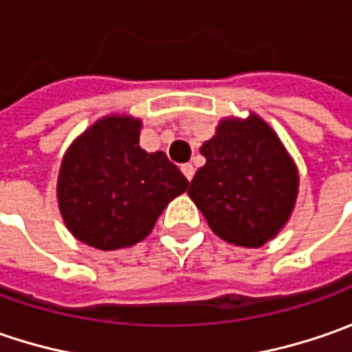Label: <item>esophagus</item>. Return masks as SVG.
<instances>
[{
  "mask_svg": "<svg viewBox=\"0 0 352 352\" xmlns=\"http://www.w3.org/2000/svg\"><path fill=\"white\" fill-rule=\"evenodd\" d=\"M194 172H196V168H194L192 164H182V174L188 178V180H192V178H194Z\"/></svg>",
  "mask_w": 352,
  "mask_h": 352,
  "instance_id": "obj_1",
  "label": "esophagus"
}]
</instances>
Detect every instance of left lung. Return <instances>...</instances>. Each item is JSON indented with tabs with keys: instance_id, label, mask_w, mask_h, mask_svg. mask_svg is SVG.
<instances>
[{
	"instance_id": "8db88e82",
	"label": "left lung",
	"mask_w": 352,
	"mask_h": 352,
	"mask_svg": "<svg viewBox=\"0 0 352 352\" xmlns=\"http://www.w3.org/2000/svg\"><path fill=\"white\" fill-rule=\"evenodd\" d=\"M206 164L188 196L223 241L258 249L288 223L300 174L276 131L263 117H225L201 144Z\"/></svg>"
}]
</instances>
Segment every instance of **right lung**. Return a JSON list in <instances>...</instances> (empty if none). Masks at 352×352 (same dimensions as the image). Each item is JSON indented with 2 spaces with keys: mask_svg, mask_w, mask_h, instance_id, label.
Returning <instances> with one entry per match:
<instances>
[{
  "mask_svg": "<svg viewBox=\"0 0 352 352\" xmlns=\"http://www.w3.org/2000/svg\"><path fill=\"white\" fill-rule=\"evenodd\" d=\"M141 127V119L127 113L105 116L62 156L58 210L66 229L88 247L117 250L141 243L164 208L188 190L162 151H142Z\"/></svg>",
  "mask_w": 352,
  "mask_h": 352,
  "instance_id": "obj_1",
  "label": "right lung"
}]
</instances>
